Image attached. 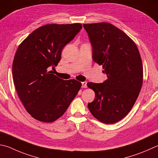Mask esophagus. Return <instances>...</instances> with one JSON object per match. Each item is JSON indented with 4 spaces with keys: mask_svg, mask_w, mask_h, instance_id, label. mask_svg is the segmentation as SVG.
Segmentation results:
<instances>
[{
    "mask_svg": "<svg viewBox=\"0 0 158 158\" xmlns=\"http://www.w3.org/2000/svg\"><path fill=\"white\" fill-rule=\"evenodd\" d=\"M81 84H82V88H87V82L86 81L82 82Z\"/></svg>",
    "mask_w": 158,
    "mask_h": 158,
    "instance_id": "34e87169",
    "label": "esophagus"
}]
</instances>
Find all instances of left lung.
Returning <instances> with one entry per match:
<instances>
[{"mask_svg": "<svg viewBox=\"0 0 158 158\" xmlns=\"http://www.w3.org/2000/svg\"><path fill=\"white\" fill-rule=\"evenodd\" d=\"M93 46V59L102 65L108 79L88 82L95 99L88 104L92 114L104 124L120 121L131 111L143 83L142 59L137 45L124 31L109 23L84 24Z\"/></svg>", "mask_w": 158, "mask_h": 158, "instance_id": "8db88e82", "label": "left lung"}]
</instances>
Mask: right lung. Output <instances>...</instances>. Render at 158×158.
<instances>
[{
	"mask_svg": "<svg viewBox=\"0 0 158 158\" xmlns=\"http://www.w3.org/2000/svg\"><path fill=\"white\" fill-rule=\"evenodd\" d=\"M81 28L78 23L47 24L19 45L12 64L14 84L27 112L38 121L58 119L81 87V82L63 80L48 70L58 65L63 48Z\"/></svg>",
	"mask_w": 158,
	"mask_h": 158,
	"instance_id": "1",
	"label": "right lung"
}]
</instances>
